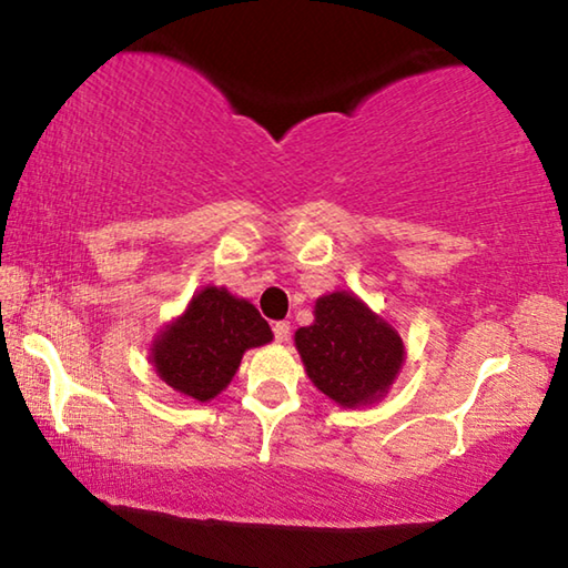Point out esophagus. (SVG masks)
<instances>
[{"label":"esophagus","mask_w":568,"mask_h":568,"mask_svg":"<svg viewBox=\"0 0 568 568\" xmlns=\"http://www.w3.org/2000/svg\"><path fill=\"white\" fill-rule=\"evenodd\" d=\"M273 333H275V341H277V343H285L287 338H291V323H287V321H277V323L273 325Z\"/></svg>","instance_id":"esophagus-1"}]
</instances>
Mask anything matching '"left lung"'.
<instances>
[{
    "mask_svg": "<svg viewBox=\"0 0 568 568\" xmlns=\"http://www.w3.org/2000/svg\"><path fill=\"white\" fill-rule=\"evenodd\" d=\"M311 381L341 406H358L386 393L403 363V343L351 293L315 303V323L295 333Z\"/></svg>",
    "mask_w": 568,
    "mask_h": 568,
    "instance_id": "8db88e82",
    "label": "left lung"
}]
</instances>
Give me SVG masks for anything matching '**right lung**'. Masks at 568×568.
Returning a JSON list of instances; mask_svg holds the SVG:
<instances>
[{
	"label": "right lung",
	"instance_id": "obj_1",
	"mask_svg": "<svg viewBox=\"0 0 568 568\" xmlns=\"http://www.w3.org/2000/svg\"><path fill=\"white\" fill-rule=\"evenodd\" d=\"M273 341V331L255 305L225 287H205L187 311L160 335L152 363L160 378L178 393L210 400L233 381L247 348Z\"/></svg>",
	"mask_w": 568,
	"mask_h": 568
}]
</instances>
